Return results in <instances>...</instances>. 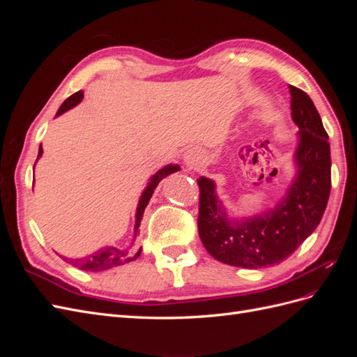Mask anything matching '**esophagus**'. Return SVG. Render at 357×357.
<instances>
[{"mask_svg": "<svg viewBox=\"0 0 357 357\" xmlns=\"http://www.w3.org/2000/svg\"><path fill=\"white\" fill-rule=\"evenodd\" d=\"M198 160H199V153H198V150L195 147L189 149L188 152L185 153V162H186L188 167H195L198 164Z\"/></svg>", "mask_w": 357, "mask_h": 357, "instance_id": "esophagus-1", "label": "esophagus"}]
</instances>
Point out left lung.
<instances>
[{
  "mask_svg": "<svg viewBox=\"0 0 357 357\" xmlns=\"http://www.w3.org/2000/svg\"><path fill=\"white\" fill-rule=\"evenodd\" d=\"M291 119L299 132L294 153L295 177L273 208L255 215H231L211 178L199 177L198 232L218 261L241 268L278 265L314 232L331 193V146L310 96L289 86Z\"/></svg>",
  "mask_w": 357,
  "mask_h": 357,
  "instance_id": "8db88e82",
  "label": "left lung"
}]
</instances>
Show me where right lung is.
Segmentation results:
<instances>
[{
	"mask_svg": "<svg viewBox=\"0 0 357 357\" xmlns=\"http://www.w3.org/2000/svg\"><path fill=\"white\" fill-rule=\"evenodd\" d=\"M83 100V92L79 91L75 92L74 95H71L70 98H67L66 101L62 102V105L59 107V110L56 113V117L63 114L66 112L71 110L73 107L77 105L80 101ZM43 155V147L40 146L38 149V156H37V160L41 158ZM36 167V165H34ZM180 171V165L177 164H169V165H165L164 168H160L158 172H155V174L149 178V183L147 186L144 188L142 197H139L138 199V205H137V211H135V225H134V238H132V243L129 247L123 248V250H121V248L117 247H113V245H107V247H102L100 248L98 252H95L89 256H84V257H80V259H70V264L75 268L79 269H83V271H92V273H98V271H105V269H110V268H114V266H121V265H125V264H129L135 261V259L139 256V253H142V248L137 253L131 252V247L137 238V235L139 234V223H142V219H143V214H144V210L147 207V204L150 201V198H152L153 192L156 189V186L159 185V181L172 174V172H177ZM63 257V256H61ZM67 259L68 257H63Z\"/></svg>",
	"mask_w": 357,
	"mask_h": 357,
	"instance_id": "right-lung-1",
	"label": "right lung"
}]
</instances>
